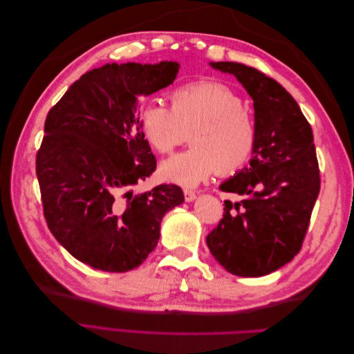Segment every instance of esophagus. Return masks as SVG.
Instances as JSON below:
<instances>
[{
	"mask_svg": "<svg viewBox=\"0 0 354 354\" xmlns=\"http://www.w3.org/2000/svg\"><path fill=\"white\" fill-rule=\"evenodd\" d=\"M185 199L187 201V202H192V201H195L196 199V194L194 190H189V189H185Z\"/></svg>",
	"mask_w": 354,
	"mask_h": 354,
	"instance_id": "esophagus-1",
	"label": "esophagus"
}]
</instances>
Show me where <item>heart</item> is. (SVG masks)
Returning a JSON list of instances; mask_svg holds the SVG:
<instances>
[{"mask_svg": "<svg viewBox=\"0 0 354 354\" xmlns=\"http://www.w3.org/2000/svg\"><path fill=\"white\" fill-rule=\"evenodd\" d=\"M169 108L151 102L142 112V130L159 153H171L186 140L194 128V147L178 153L160 167L164 178L181 186H196L217 174H232L251 158L257 128L243 102L227 85L196 81L171 93Z\"/></svg>", "mask_w": 354, "mask_h": 354, "instance_id": "heart-1", "label": "heart"}]
</instances>
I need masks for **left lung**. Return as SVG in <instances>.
<instances>
[{
  "label": "left lung",
  "instance_id": "8db88e82",
  "mask_svg": "<svg viewBox=\"0 0 354 354\" xmlns=\"http://www.w3.org/2000/svg\"><path fill=\"white\" fill-rule=\"evenodd\" d=\"M232 73L254 100L257 128L250 165L220 189L242 196L224 201L218 226L207 236L211 254L229 273L269 274L301 250L320 190L312 127L279 82L234 62H211Z\"/></svg>",
  "mask_w": 354,
  "mask_h": 354
}]
</instances>
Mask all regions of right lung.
<instances>
[{
  "instance_id": "1",
  "label": "right lung",
  "mask_w": 354,
  "mask_h": 354,
  "mask_svg": "<svg viewBox=\"0 0 354 354\" xmlns=\"http://www.w3.org/2000/svg\"><path fill=\"white\" fill-rule=\"evenodd\" d=\"M178 68L106 63L75 81L47 115L37 153L44 217L63 248L93 269L140 266L162 217L185 201L176 185L133 194L156 168L138 116L142 97L173 84Z\"/></svg>"
}]
</instances>
